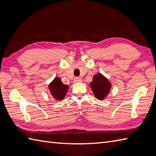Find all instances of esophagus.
<instances>
[{
  "instance_id": "34e87169",
  "label": "esophagus",
  "mask_w": 156,
  "mask_h": 156,
  "mask_svg": "<svg viewBox=\"0 0 156 156\" xmlns=\"http://www.w3.org/2000/svg\"><path fill=\"white\" fill-rule=\"evenodd\" d=\"M74 82L75 83H81V82H82V79H81L80 77H76L74 79Z\"/></svg>"
}]
</instances>
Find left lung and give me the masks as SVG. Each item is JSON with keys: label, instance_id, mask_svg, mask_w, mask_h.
Wrapping results in <instances>:
<instances>
[{"label": "left lung", "instance_id": "left-lung-1", "mask_svg": "<svg viewBox=\"0 0 156 156\" xmlns=\"http://www.w3.org/2000/svg\"><path fill=\"white\" fill-rule=\"evenodd\" d=\"M90 86L96 98L103 100L109 92L111 83L108 79L99 73L93 76V81L90 83Z\"/></svg>", "mask_w": 156, "mask_h": 156}]
</instances>
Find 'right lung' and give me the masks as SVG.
I'll return each instance as SVG.
<instances>
[{
	"mask_svg": "<svg viewBox=\"0 0 156 156\" xmlns=\"http://www.w3.org/2000/svg\"><path fill=\"white\" fill-rule=\"evenodd\" d=\"M49 88L53 98L55 99L61 101L65 98L69 87L67 85H64L61 82V79L57 77L49 84Z\"/></svg>",
	"mask_w": 156,
	"mask_h": 156,
	"instance_id": "add662e5",
	"label": "right lung"
}]
</instances>
